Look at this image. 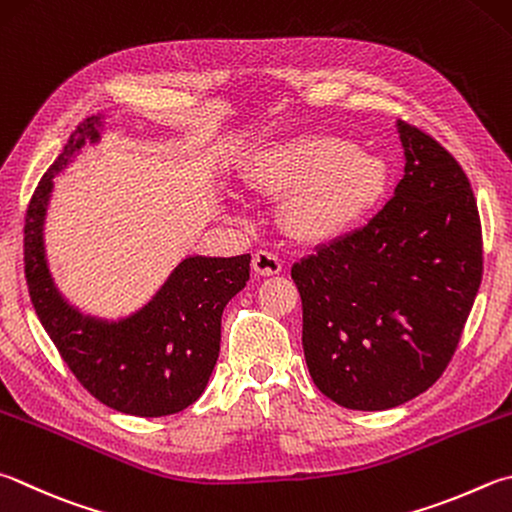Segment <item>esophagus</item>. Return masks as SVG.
<instances>
[{"label": "esophagus", "mask_w": 512, "mask_h": 512, "mask_svg": "<svg viewBox=\"0 0 512 512\" xmlns=\"http://www.w3.org/2000/svg\"><path fill=\"white\" fill-rule=\"evenodd\" d=\"M253 271L259 277H271L282 271V262L277 259V255L268 253V250H257L253 255Z\"/></svg>", "instance_id": "1"}]
</instances>
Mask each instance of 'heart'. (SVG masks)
Here are the masks:
<instances>
[{
  "label": "heart",
  "instance_id": "b5f03b06",
  "mask_svg": "<svg viewBox=\"0 0 512 512\" xmlns=\"http://www.w3.org/2000/svg\"><path fill=\"white\" fill-rule=\"evenodd\" d=\"M246 183L257 192L288 194L284 226L302 244H333L356 230L383 201V159L331 134L273 143L248 161Z\"/></svg>",
  "mask_w": 512,
  "mask_h": 512
}]
</instances>
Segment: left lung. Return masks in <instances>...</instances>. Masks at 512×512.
<instances>
[{"label":"left lung","mask_w":512,"mask_h":512,"mask_svg":"<svg viewBox=\"0 0 512 512\" xmlns=\"http://www.w3.org/2000/svg\"><path fill=\"white\" fill-rule=\"evenodd\" d=\"M405 174L387 206L293 266L306 367L347 410L412 401L448 367L481 284V221L461 165L396 120Z\"/></svg>","instance_id":"obj_1"}]
</instances>
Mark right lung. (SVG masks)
<instances>
[{
	"instance_id": "obj_1",
	"label": "right lung",
	"mask_w": 512,
	"mask_h": 512,
	"mask_svg": "<svg viewBox=\"0 0 512 512\" xmlns=\"http://www.w3.org/2000/svg\"><path fill=\"white\" fill-rule=\"evenodd\" d=\"M105 127V114L87 118L37 185L24 226L26 282L44 331L100 403L143 418L176 414L208 385L219 358L221 313L246 286L250 255L183 257L150 300L118 318L73 304L51 273L46 217L53 179L98 145Z\"/></svg>"
}]
</instances>
